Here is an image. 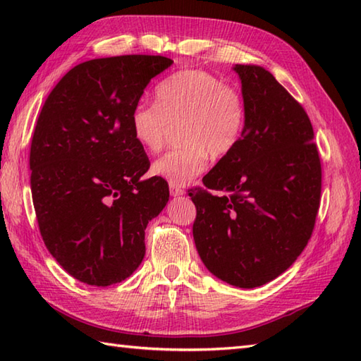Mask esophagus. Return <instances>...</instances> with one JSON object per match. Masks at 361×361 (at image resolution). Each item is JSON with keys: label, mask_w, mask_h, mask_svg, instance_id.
Here are the masks:
<instances>
[{"label": "esophagus", "mask_w": 361, "mask_h": 361, "mask_svg": "<svg viewBox=\"0 0 361 361\" xmlns=\"http://www.w3.org/2000/svg\"><path fill=\"white\" fill-rule=\"evenodd\" d=\"M169 189H171V195H172V197H180V195L185 194V189H181V188H178V186L171 185V186H169Z\"/></svg>", "instance_id": "obj_1"}]
</instances>
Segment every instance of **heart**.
I'll return each instance as SVG.
<instances>
[{"instance_id":"b5f03b06","label":"heart","mask_w":361,"mask_h":361,"mask_svg":"<svg viewBox=\"0 0 361 361\" xmlns=\"http://www.w3.org/2000/svg\"><path fill=\"white\" fill-rule=\"evenodd\" d=\"M157 104L140 102L130 113L133 140L144 150L158 153L172 127L181 126L185 145L164 153L152 166L153 175L173 186H186L206 171L212 158H221L240 142L247 109L240 93L217 75L183 70L161 80Z\"/></svg>"}]
</instances>
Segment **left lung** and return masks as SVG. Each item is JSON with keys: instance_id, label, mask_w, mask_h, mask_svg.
I'll return each mask as SVG.
<instances>
[{"instance_id": "1", "label": "left lung", "mask_w": 361, "mask_h": 361, "mask_svg": "<svg viewBox=\"0 0 361 361\" xmlns=\"http://www.w3.org/2000/svg\"><path fill=\"white\" fill-rule=\"evenodd\" d=\"M247 126L240 142L189 197L194 240L219 279L255 288L282 274L307 245L321 197V161L307 113L270 71L235 65ZM211 190L220 192L212 195Z\"/></svg>"}]
</instances>
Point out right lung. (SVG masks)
<instances>
[{"instance_id": "right-lung-1", "label": "right lung", "mask_w": 361, "mask_h": 361, "mask_svg": "<svg viewBox=\"0 0 361 361\" xmlns=\"http://www.w3.org/2000/svg\"><path fill=\"white\" fill-rule=\"evenodd\" d=\"M173 60L94 59L68 71L44 101L30 144V189L46 248L94 287L127 279L145 255V228L169 202L163 178L141 180L150 161L130 113Z\"/></svg>"}]
</instances>
